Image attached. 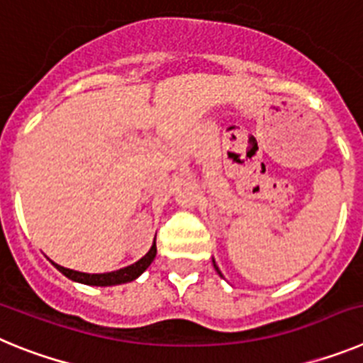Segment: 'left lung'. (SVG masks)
I'll return each instance as SVG.
<instances>
[{
  "label": "left lung",
  "instance_id": "1",
  "mask_svg": "<svg viewBox=\"0 0 363 363\" xmlns=\"http://www.w3.org/2000/svg\"><path fill=\"white\" fill-rule=\"evenodd\" d=\"M213 265H214V269H216V272H218V274H220V277H221L220 269H218V265H216V262H214V259H213Z\"/></svg>",
  "mask_w": 363,
  "mask_h": 363
}]
</instances>
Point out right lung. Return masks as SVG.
<instances>
[{"label":"right lung","mask_w":363,"mask_h":363,"mask_svg":"<svg viewBox=\"0 0 363 363\" xmlns=\"http://www.w3.org/2000/svg\"><path fill=\"white\" fill-rule=\"evenodd\" d=\"M154 258H156V243H152L149 252H147L143 258L138 259L136 264L127 265V267L118 269V271H112V272L89 274V272H79V271H72V269L62 267V265L54 264V262L52 265L72 281H78V284H85V285H96V287H108V285H120V284H127V281L136 280L143 271H147V267L152 264Z\"/></svg>","instance_id":"obj_1"}]
</instances>
